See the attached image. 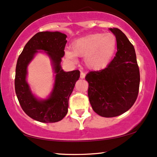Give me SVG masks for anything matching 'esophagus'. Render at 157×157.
Segmentation results:
<instances>
[{
    "label": "esophagus",
    "mask_w": 157,
    "mask_h": 157,
    "mask_svg": "<svg viewBox=\"0 0 157 157\" xmlns=\"http://www.w3.org/2000/svg\"><path fill=\"white\" fill-rule=\"evenodd\" d=\"M85 76H86L85 73H83V72H81L80 78H85Z\"/></svg>",
    "instance_id": "esophagus-1"
}]
</instances>
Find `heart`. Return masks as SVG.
I'll use <instances>...</instances> for the list:
<instances>
[{
    "instance_id": "1",
    "label": "heart",
    "mask_w": 157,
    "mask_h": 157,
    "mask_svg": "<svg viewBox=\"0 0 157 157\" xmlns=\"http://www.w3.org/2000/svg\"><path fill=\"white\" fill-rule=\"evenodd\" d=\"M72 52L66 51L67 59L74 61L75 56H84L83 62L94 71L106 68L112 60L117 50V38L112 33H97L83 36L71 44Z\"/></svg>"
}]
</instances>
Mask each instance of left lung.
Masks as SVG:
<instances>
[{"instance_id": "1", "label": "left lung", "mask_w": 157, "mask_h": 157, "mask_svg": "<svg viewBox=\"0 0 157 157\" xmlns=\"http://www.w3.org/2000/svg\"><path fill=\"white\" fill-rule=\"evenodd\" d=\"M117 38L116 56L104 69L90 71L88 96L92 109L103 117L125 113L136 101L140 74L134 46L121 30L110 29Z\"/></svg>"}]
</instances>
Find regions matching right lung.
<instances>
[{
    "mask_svg": "<svg viewBox=\"0 0 157 157\" xmlns=\"http://www.w3.org/2000/svg\"><path fill=\"white\" fill-rule=\"evenodd\" d=\"M61 32H39L30 39L17 61L15 90L21 108L36 121L54 123L61 121L68 112V98L80 76L78 70L65 72L61 66L66 42ZM38 50H44L52 62L56 74L55 83L49 97L39 100L32 94L26 81L27 67Z\"/></svg>",
    "mask_w": 157,
    "mask_h": 157,
    "instance_id": "right-lung-1",
    "label": "right lung"
}]
</instances>
